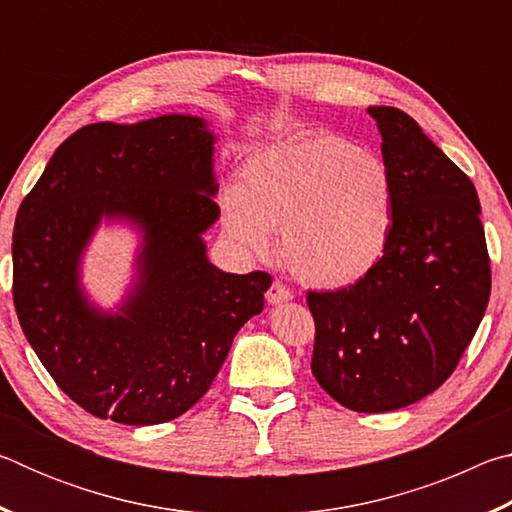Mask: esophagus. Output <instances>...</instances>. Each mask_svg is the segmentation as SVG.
<instances>
[{
  "mask_svg": "<svg viewBox=\"0 0 512 512\" xmlns=\"http://www.w3.org/2000/svg\"><path fill=\"white\" fill-rule=\"evenodd\" d=\"M293 298V293L284 287L280 282H273L271 289L266 291V300L268 305H282V302H289Z\"/></svg>",
  "mask_w": 512,
  "mask_h": 512,
  "instance_id": "esophagus-1",
  "label": "esophagus"
}]
</instances>
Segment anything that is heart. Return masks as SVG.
Instances as JSON below:
<instances>
[{
	"label": "heart",
	"mask_w": 512,
	"mask_h": 512,
	"mask_svg": "<svg viewBox=\"0 0 512 512\" xmlns=\"http://www.w3.org/2000/svg\"><path fill=\"white\" fill-rule=\"evenodd\" d=\"M395 189L375 153L334 133L268 144L223 189L221 221L241 253L264 257L273 230L300 280L325 289L361 282L384 259L393 235Z\"/></svg>",
	"instance_id": "b5f03b06"
}]
</instances>
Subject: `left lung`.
<instances>
[{
	"label": "left lung",
	"mask_w": 512,
	"mask_h": 512,
	"mask_svg": "<svg viewBox=\"0 0 512 512\" xmlns=\"http://www.w3.org/2000/svg\"><path fill=\"white\" fill-rule=\"evenodd\" d=\"M368 115L393 178V235L361 282L307 293L311 372L345 409L386 413L452 375L488 307L490 259L472 180L400 108Z\"/></svg>",
	"instance_id": "8db88e82"
}]
</instances>
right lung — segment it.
<instances>
[{
	"label": "right lung",
	"instance_id": "1",
	"mask_svg": "<svg viewBox=\"0 0 512 512\" xmlns=\"http://www.w3.org/2000/svg\"><path fill=\"white\" fill-rule=\"evenodd\" d=\"M203 117L99 121L58 146L17 210L13 300L56 384L97 418L169 422L201 400L232 339L262 314L271 275L223 273L203 235L219 219L214 144ZM101 224L138 237L115 308L82 284Z\"/></svg>",
	"mask_w": 512,
	"mask_h": 512
}]
</instances>
